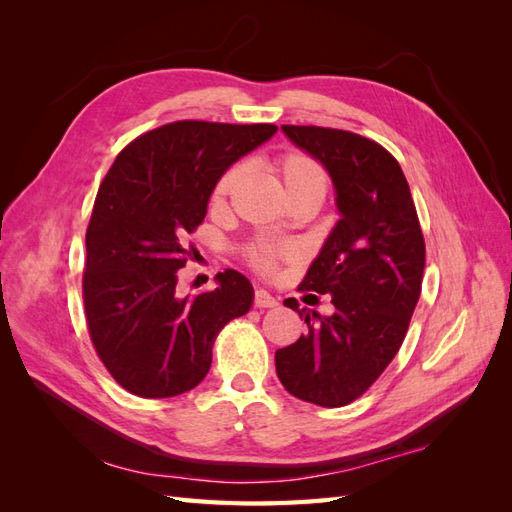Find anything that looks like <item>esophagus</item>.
Returning a JSON list of instances; mask_svg holds the SVG:
<instances>
[{"label": "esophagus", "mask_w": 512, "mask_h": 512, "mask_svg": "<svg viewBox=\"0 0 512 512\" xmlns=\"http://www.w3.org/2000/svg\"><path fill=\"white\" fill-rule=\"evenodd\" d=\"M275 305H277V299L271 297L267 290H256L254 292V307L265 309V307H275Z\"/></svg>", "instance_id": "34e87169"}]
</instances>
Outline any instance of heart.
Segmentation results:
<instances>
[{
  "label": "heart",
  "instance_id": "b5f03b06",
  "mask_svg": "<svg viewBox=\"0 0 512 512\" xmlns=\"http://www.w3.org/2000/svg\"><path fill=\"white\" fill-rule=\"evenodd\" d=\"M271 170L275 177L282 181L288 200L303 198V196H324L327 190V173L318 160H314L309 153L299 149H288L277 153L271 160ZM243 179V166L235 164L224 170L222 177L215 181L211 190V205L224 207L228 203L230 194L237 190V185ZM294 258V250L288 245L277 243H254L245 250V260L256 273L273 277L280 271L284 262Z\"/></svg>",
  "mask_w": 512,
  "mask_h": 512
}]
</instances>
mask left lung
<instances>
[{
	"instance_id": "1",
	"label": "left lung",
	"mask_w": 512,
	"mask_h": 512,
	"mask_svg": "<svg viewBox=\"0 0 512 512\" xmlns=\"http://www.w3.org/2000/svg\"><path fill=\"white\" fill-rule=\"evenodd\" d=\"M329 170L337 222L299 290L331 294L333 316L305 314L307 333L275 352L277 378L322 408L359 399L404 344L421 297L425 239L399 162L371 138L320 126H282Z\"/></svg>"
}]
</instances>
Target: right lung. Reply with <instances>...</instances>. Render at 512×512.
<instances>
[{
	"label": "right lung",
	"instance_id": "add662e5",
	"mask_svg": "<svg viewBox=\"0 0 512 512\" xmlns=\"http://www.w3.org/2000/svg\"><path fill=\"white\" fill-rule=\"evenodd\" d=\"M275 132L273 123L173 121L134 138L108 168L85 235L83 303L98 359L132 395L192 391L215 337L252 307L239 271L218 273V288L196 297L177 292V271L215 181Z\"/></svg>",
	"mask_w": 512,
	"mask_h": 512
}]
</instances>
